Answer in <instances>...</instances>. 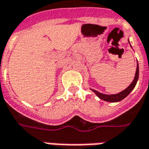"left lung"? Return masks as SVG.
<instances>
[{"instance_id": "obj_1", "label": "left lung", "mask_w": 149, "mask_h": 149, "mask_svg": "<svg viewBox=\"0 0 149 149\" xmlns=\"http://www.w3.org/2000/svg\"><path fill=\"white\" fill-rule=\"evenodd\" d=\"M138 77H139V66H138V63L136 65V74H135V77L133 79V82L131 83V84L127 88L125 89L124 91H121L118 94H114V95H105L102 94V93H100L99 91H95L94 89H91V91H94L95 95L99 97L100 99L101 100H104V101H107V102H119L121 100H122L124 98L127 96L130 93L132 90H133L136 84V82L138 80Z\"/></svg>"}]
</instances>
